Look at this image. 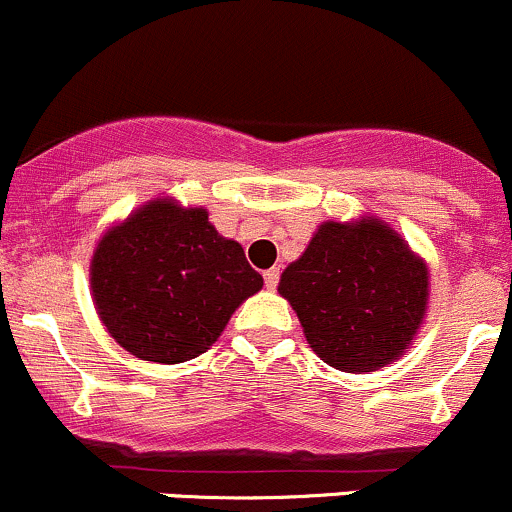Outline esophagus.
I'll return each instance as SVG.
<instances>
[{"mask_svg": "<svg viewBox=\"0 0 512 512\" xmlns=\"http://www.w3.org/2000/svg\"><path fill=\"white\" fill-rule=\"evenodd\" d=\"M277 284H279V270H277V267H272V270L265 272V287L267 289H277Z\"/></svg>", "mask_w": 512, "mask_h": 512, "instance_id": "1", "label": "esophagus"}]
</instances>
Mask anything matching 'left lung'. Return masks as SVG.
<instances>
[{
  "mask_svg": "<svg viewBox=\"0 0 512 512\" xmlns=\"http://www.w3.org/2000/svg\"><path fill=\"white\" fill-rule=\"evenodd\" d=\"M277 292L297 311L311 351L343 373L385 368L427 314L429 270L380 218L326 220Z\"/></svg>",
  "mask_w": 512,
  "mask_h": 512,
  "instance_id": "8db88e82",
  "label": "left lung"
}]
</instances>
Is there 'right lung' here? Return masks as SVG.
<instances>
[{
	"label": "right lung",
	"mask_w": 512,
	"mask_h": 512,
	"mask_svg": "<svg viewBox=\"0 0 512 512\" xmlns=\"http://www.w3.org/2000/svg\"><path fill=\"white\" fill-rule=\"evenodd\" d=\"M95 309L125 351L184 363L218 341L230 316L262 289L240 242L206 208L154 198L102 235L90 262Z\"/></svg>",
	"instance_id": "obj_1"
}]
</instances>
